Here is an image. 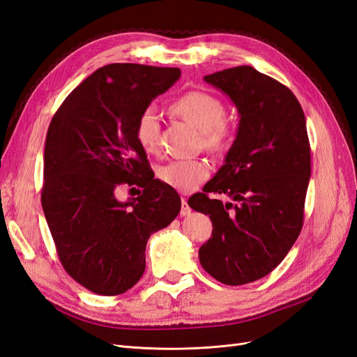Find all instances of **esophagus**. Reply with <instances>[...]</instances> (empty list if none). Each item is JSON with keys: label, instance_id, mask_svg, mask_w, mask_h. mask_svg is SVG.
<instances>
[{"label": "esophagus", "instance_id": "1", "mask_svg": "<svg viewBox=\"0 0 357 357\" xmlns=\"http://www.w3.org/2000/svg\"><path fill=\"white\" fill-rule=\"evenodd\" d=\"M190 213H192V208L189 207L188 199H186V198H183V199H181V210H180V215H181V218H185V215H189Z\"/></svg>", "mask_w": 357, "mask_h": 357}]
</instances>
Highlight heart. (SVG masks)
I'll list each match as a JSON object with an SVG mask.
<instances>
[{"label":"heart","mask_w":357,"mask_h":357,"mask_svg":"<svg viewBox=\"0 0 357 357\" xmlns=\"http://www.w3.org/2000/svg\"><path fill=\"white\" fill-rule=\"evenodd\" d=\"M171 110L202 132L204 144L210 149H222L231 135L225 123L226 109L214 95L202 91H189L171 104ZM160 125L156 110L147 109L135 123V137L150 153L159 150ZM160 181L181 193L198 189L210 176V165L202 159H177L162 165L158 171Z\"/></svg>","instance_id":"heart-1"}]
</instances>
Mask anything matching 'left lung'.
Returning a JSON list of instances; mask_svg holds the SVG:
<instances>
[{
	"label": "left lung",
	"instance_id": "left-lung-1",
	"mask_svg": "<svg viewBox=\"0 0 357 357\" xmlns=\"http://www.w3.org/2000/svg\"><path fill=\"white\" fill-rule=\"evenodd\" d=\"M204 80L229 96L240 125L225 165L189 198L190 208L213 223L199 262L218 282L241 286L271 273L302 229L311 176L305 116L294 92L253 67L226 68ZM210 191L239 204L211 200Z\"/></svg>",
	"mask_w": 357,
	"mask_h": 357
}]
</instances>
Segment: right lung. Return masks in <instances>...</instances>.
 Returning a JSON list of instances; mask_svg holds the SVG:
<instances>
[{
  "label": "right lung",
  "instance_id": "add662e5",
  "mask_svg": "<svg viewBox=\"0 0 357 357\" xmlns=\"http://www.w3.org/2000/svg\"><path fill=\"white\" fill-rule=\"evenodd\" d=\"M178 68L109 63L93 71L53 116L41 205L66 271L96 295L131 289L146 244L180 213L177 192L155 178L135 137L139 114L180 77ZM144 188L117 202L121 184Z\"/></svg>",
  "mask_w": 357,
  "mask_h": 357
}]
</instances>
